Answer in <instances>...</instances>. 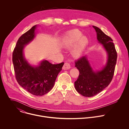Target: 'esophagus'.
<instances>
[{"instance_id":"obj_1","label":"esophagus","mask_w":129,"mask_h":129,"mask_svg":"<svg viewBox=\"0 0 129 129\" xmlns=\"http://www.w3.org/2000/svg\"><path fill=\"white\" fill-rule=\"evenodd\" d=\"M71 68L70 67V65L69 63H65L63 66V69L64 70H67V69H69Z\"/></svg>"}]
</instances>
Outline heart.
<instances>
[{
	"mask_svg": "<svg viewBox=\"0 0 129 129\" xmlns=\"http://www.w3.org/2000/svg\"><path fill=\"white\" fill-rule=\"evenodd\" d=\"M81 36L82 33L79 31L74 30L66 37L63 45L64 48L69 49L77 42L73 51V55L75 57L80 56L89 43V40L87 37H81Z\"/></svg>",
	"mask_w": 129,
	"mask_h": 129,
	"instance_id": "heart-1",
	"label": "heart"
}]
</instances>
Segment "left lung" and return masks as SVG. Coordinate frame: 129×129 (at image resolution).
I'll return each instance as SVG.
<instances>
[{"mask_svg":"<svg viewBox=\"0 0 129 129\" xmlns=\"http://www.w3.org/2000/svg\"><path fill=\"white\" fill-rule=\"evenodd\" d=\"M97 33V38L106 50L108 59L103 68L94 71L86 56H83L75 62V67L79 71L77 79L74 82L75 88L81 95L91 97L103 90L111 81L117 60L116 51L113 40L100 28L93 26Z\"/></svg>","mask_w":129,"mask_h":129,"instance_id":"1","label":"left lung"}]
</instances>
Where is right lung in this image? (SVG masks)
<instances>
[{
    "label": "right lung",
    "mask_w": 129,
    "mask_h": 129,
    "mask_svg": "<svg viewBox=\"0 0 129 129\" xmlns=\"http://www.w3.org/2000/svg\"><path fill=\"white\" fill-rule=\"evenodd\" d=\"M36 25L33 26L19 38L13 53V63L16 80L21 86L31 94L41 96L53 88L64 62L53 64L47 60L38 66L31 65L25 59L23 50L35 37Z\"/></svg>",
    "instance_id": "add662e5"
}]
</instances>
